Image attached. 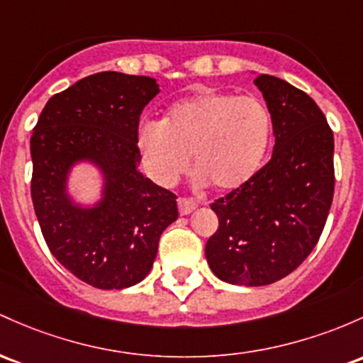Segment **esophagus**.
I'll return each instance as SVG.
<instances>
[{"mask_svg": "<svg viewBox=\"0 0 363 363\" xmlns=\"http://www.w3.org/2000/svg\"><path fill=\"white\" fill-rule=\"evenodd\" d=\"M177 205H179V212L181 215H188L193 212V210H196V201L191 200V198H186V196H181L177 200Z\"/></svg>", "mask_w": 363, "mask_h": 363, "instance_id": "obj_1", "label": "esophagus"}]
</instances>
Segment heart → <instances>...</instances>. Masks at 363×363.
<instances>
[{
  "mask_svg": "<svg viewBox=\"0 0 363 363\" xmlns=\"http://www.w3.org/2000/svg\"><path fill=\"white\" fill-rule=\"evenodd\" d=\"M270 136L272 117L260 99L205 89L177 103L162 123H146L139 143L160 184L177 181L193 155L198 181L229 193L258 172Z\"/></svg>",
  "mask_w": 363,
  "mask_h": 363,
  "instance_id": "1",
  "label": "heart"
}]
</instances>
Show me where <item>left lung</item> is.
I'll use <instances>...</instances> for the list:
<instances>
[{"label": "left lung", "mask_w": 363, "mask_h": 363, "mask_svg": "<svg viewBox=\"0 0 363 363\" xmlns=\"http://www.w3.org/2000/svg\"><path fill=\"white\" fill-rule=\"evenodd\" d=\"M255 84L272 117L270 160L215 200L218 227L206 241L212 272L238 286H267L298 269L315 248L334 194V136L301 89L262 74Z\"/></svg>", "instance_id": "1"}]
</instances>
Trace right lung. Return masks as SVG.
<instances>
[{
    "mask_svg": "<svg viewBox=\"0 0 363 363\" xmlns=\"http://www.w3.org/2000/svg\"><path fill=\"white\" fill-rule=\"evenodd\" d=\"M157 79L99 72L53 94L30 138L35 217L53 257L86 284L123 289L153 265L163 230L177 218V196L139 174V117L158 94ZM79 157L107 175L106 200L79 211L65 175Z\"/></svg>",
    "mask_w": 363,
    "mask_h": 363,
    "instance_id": "obj_1",
    "label": "right lung"
}]
</instances>
